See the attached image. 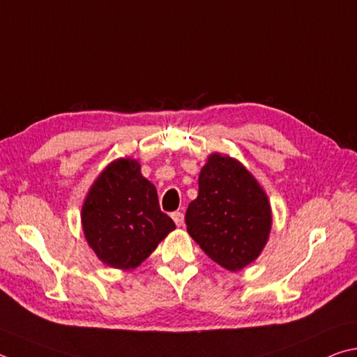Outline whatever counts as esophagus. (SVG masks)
<instances>
[{
  "mask_svg": "<svg viewBox=\"0 0 357 357\" xmlns=\"http://www.w3.org/2000/svg\"><path fill=\"white\" fill-rule=\"evenodd\" d=\"M172 218L174 220V223H176L178 226H183L184 225V213L183 212H179V211L173 212L172 213Z\"/></svg>",
  "mask_w": 357,
  "mask_h": 357,
  "instance_id": "1",
  "label": "esophagus"
}]
</instances>
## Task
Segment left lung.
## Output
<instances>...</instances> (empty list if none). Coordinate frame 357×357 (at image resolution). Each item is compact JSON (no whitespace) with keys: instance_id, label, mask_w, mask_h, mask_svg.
<instances>
[{"instance_id":"left-lung-1","label":"left lung","mask_w":357,"mask_h":357,"mask_svg":"<svg viewBox=\"0 0 357 357\" xmlns=\"http://www.w3.org/2000/svg\"><path fill=\"white\" fill-rule=\"evenodd\" d=\"M198 185L185 212L187 231L218 265L231 271L246 267L267 243V195L241 162L217 153L207 159Z\"/></svg>"}]
</instances>
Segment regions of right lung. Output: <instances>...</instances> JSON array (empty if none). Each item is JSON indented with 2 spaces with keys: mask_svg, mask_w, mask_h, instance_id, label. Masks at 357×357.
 I'll use <instances>...</instances> for the list:
<instances>
[{
  "mask_svg": "<svg viewBox=\"0 0 357 357\" xmlns=\"http://www.w3.org/2000/svg\"><path fill=\"white\" fill-rule=\"evenodd\" d=\"M81 220L96 256L123 270L140 265L176 228L134 159H119L105 168L84 201Z\"/></svg>",
  "mask_w": 357,
  "mask_h": 357,
  "instance_id": "1",
  "label": "right lung"
}]
</instances>
